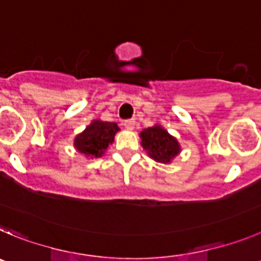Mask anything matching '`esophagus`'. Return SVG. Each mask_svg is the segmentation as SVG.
Masks as SVG:
<instances>
[{
    "instance_id": "esophagus-1",
    "label": "esophagus",
    "mask_w": 261,
    "mask_h": 261,
    "mask_svg": "<svg viewBox=\"0 0 261 261\" xmlns=\"http://www.w3.org/2000/svg\"><path fill=\"white\" fill-rule=\"evenodd\" d=\"M123 126H125L127 130H134V127H135V121H133V119H126V121L123 122Z\"/></svg>"
}]
</instances>
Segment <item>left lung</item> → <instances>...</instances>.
I'll return each instance as SVG.
<instances>
[{"label": "left lung", "mask_w": 261, "mask_h": 261, "mask_svg": "<svg viewBox=\"0 0 261 261\" xmlns=\"http://www.w3.org/2000/svg\"><path fill=\"white\" fill-rule=\"evenodd\" d=\"M140 144L147 154L160 164H171L180 153V144L177 138L168 133L161 125H153L144 128L139 134Z\"/></svg>", "instance_id": "8db88e82"}]
</instances>
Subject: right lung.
Segmentation results:
<instances>
[{
    "instance_id": "obj_1",
    "label": "right lung",
    "mask_w": 261,
    "mask_h": 261,
    "mask_svg": "<svg viewBox=\"0 0 261 261\" xmlns=\"http://www.w3.org/2000/svg\"><path fill=\"white\" fill-rule=\"evenodd\" d=\"M119 130L121 128L116 122L93 119L82 133L75 136V149L86 157L98 159L104 156L110 144H113L114 136Z\"/></svg>"
}]
</instances>
